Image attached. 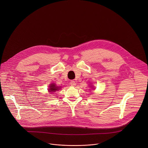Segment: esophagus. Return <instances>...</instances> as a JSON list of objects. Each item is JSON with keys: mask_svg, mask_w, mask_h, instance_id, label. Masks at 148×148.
<instances>
[{"mask_svg": "<svg viewBox=\"0 0 148 148\" xmlns=\"http://www.w3.org/2000/svg\"><path fill=\"white\" fill-rule=\"evenodd\" d=\"M70 84H71V86H75L76 85V83L74 80H72L70 82Z\"/></svg>", "mask_w": 148, "mask_h": 148, "instance_id": "esophagus-1", "label": "esophagus"}]
</instances>
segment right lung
Masks as SVG:
<instances>
[{
    "label": "right lung",
    "mask_w": 148,
    "mask_h": 148,
    "mask_svg": "<svg viewBox=\"0 0 148 148\" xmlns=\"http://www.w3.org/2000/svg\"><path fill=\"white\" fill-rule=\"evenodd\" d=\"M59 88H58V87H56L54 84H51V86H50V89H49L50 91H49L50 92H55L56 91L58 90Z\"/></svg>",
    "instance_id": "add662e5"
}]
</instances>
